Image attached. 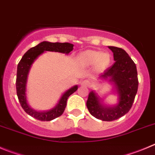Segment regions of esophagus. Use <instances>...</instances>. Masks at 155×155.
Returning a JSON list of instances; mask_svg holds the SVG:
<instances>
[{"mask_svg":"<svg viewBox=\"0 0 155 155\" xmlns=\"http://www.w3.org/2000/svg\"><path fill=\"white\" fill-rule=\"evenodd\" d=\"M92 83L89 80H84L81 81V85L84 87H91Z\"/></svg>","mask_w":155,"mask_h":155,"instance_id":"obj_1","label":"esophagus"}]
</instances>
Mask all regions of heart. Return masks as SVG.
<instances>
[{
    "label": "heart",
    "instance_id": "heart-1",
    "mask_svg": "<svg viewBox=\"0 0 155 155\" xmlns=\"http://www.w3.org/2000/svg\"><path fill=\"white\" fill-rule=\"evenodd\" d=\"M81 59L86 64H95L100 62L101 64H106L108 61L107 55H103L101 52L95 51H87L81 54Z\"/></svg>",
    "mask_w": 155,
    "mask_h": 155
}]
</instances>
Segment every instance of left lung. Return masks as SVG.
<instances>
[{
    "instance_id": "left-lung-1",
    "label": "left lung",
    "mask_w": 155,
    "mask_h": 155,
    "mask_svg": "<svg viewBox=\"0 0 155 155\" xmlns=\"http://www.w3.org/2000/svg\"><path fill=\"white\" fill-rule=\"evenodd\" d=\"M113 52L115 63L107 68L101 78L114 83L119 94V104L113 107L102 105L97 94L91 91L88 95L87 107L90 113L103 121L116 120L124 116L132 108L138 91V80L136 65L123 48L109 46Z\"/></svg>"
}]
</instances>
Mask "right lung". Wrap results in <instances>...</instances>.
Instances as JSON below:
<instances>
[{
    "label": "right lung",
    "instance_id": "1",
    "mask_svg": "<svg viewBox=\"0 0 155 155\" xmlns=\"http://www.w3.org/2000/svg\"><path fill=\"white\" fill-rule=\"evenodd\" d=\"M73 44L68 42H42L36 46L29 48L22 57L21 60L17 65V80H16V88L18 100L22 108L27 114L32 117L40 121H51L57 117H59L64 113V109L67 105L68 98L71 94L74 93L78 90V86H74L66 91L60 99L58 104L55 107L49 111L37 112L32 110L29 107L26 97V84L27 81V76L30 69L31 64L39 54L44 52V51H58V52L68 54L73 50Z\"/></svg>",
    "mask_w": 155,
    "mask_h": 155
}]
</instances>
